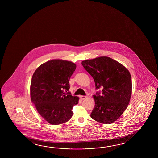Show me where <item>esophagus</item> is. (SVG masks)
Wrapping results in <instances>:
<instances>
[{
  "mask_svg": "<svg viewBox=\"0 0 158 158\" xmlns=\"http://www.w3.org/2000/svg\"><path fill=\"white\" fill-rule=\"evenodd\" d=\"M80 98L82 100H84V99H85L87 98V97H86V96H85V95H80Z\"/></svg>",
  "mask_w": 158,
  "mask_h": 158,
  "instance_id": "34e87169",
  "label": "esophagus"
}]
</instances>
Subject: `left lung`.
Segmentation results:
<instances>
[{"mask_svg": "<svg viewBox=\"0 0 158 158\" xmlns=\"http://www.w3.org/2000/svg\"><path fill=\"white\" fill-rule=\"evenodd\" d=\"M82 65L90 74L95 89V106L91 118L109 124L120 118L128 107L132 89L131 78L124 65L110 57L102 56L84 60Z\"/></svg>", "mask_w": 158, "mask_h": 158, "instance_id": "1", "label": "left lung"}]
</instances>
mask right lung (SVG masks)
I'll return each mask as SVG.
<instances>
[{
	"mask_svg": "<svg viewBox=\"0 0 158 158\" xmlns=\"http://www.w3.org/2000/svg\"><path fill=\"white\" fill-rule=\"evenodd\" d=\"M76 68V65L71 61L52 60L40 65L32 76L31 100L50 124L68 121L73 115V107L78 103V97L68 91L69 81Z\"/></svg>",
	"mask_w": 158,
	"mask_h": 158,
	"instance_id": "add662e5",
	"label": "right lung"
}]
</instances>
